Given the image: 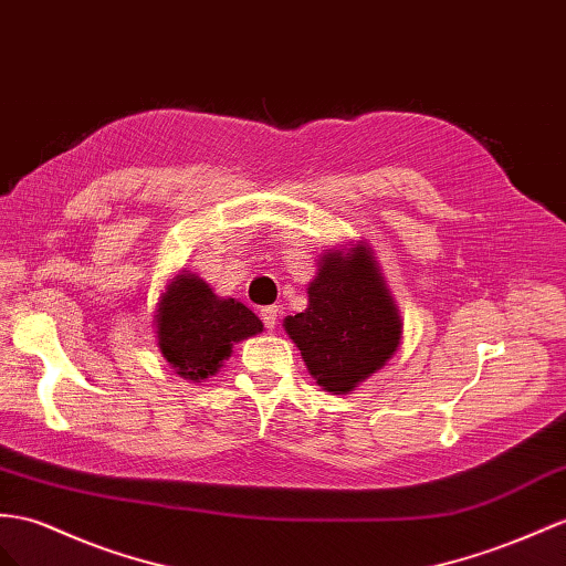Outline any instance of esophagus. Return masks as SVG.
<instances>
[{
    "instance_id": "obj_1",
    "label": "esophagus",
    "mask_w": 566,
    "mask_h": 566,
    "mask_svg": "<svg viewBox=\"0 0 566 566\" xmlns=\"http://www.w3.org/2000/svg\"><path fill=\"white\" fill-rule=\"evenodd\" d=\"M260 317H263V323L268 329H274L277 327V317H280V308L277 306H268L260 311Z\"/></svg>"
}]
</instances>
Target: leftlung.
Segmentation results:
<instances>
[{"label":"left lung","mask_w":566,"mask_h":566,"mask_svg":"<svg viewBox=\"0 0 566 566\" xmlns=\"http://www.w3.org/2000/svg\"><path fill=\"white\" fill-rule=\"evenodd\" d=\"M284 329L315 382L332 395L354 392L397 354L403 321L366 241L321 255L308 308L286 315Z\"/></svg>","instance_id":"1"}]
</instances>
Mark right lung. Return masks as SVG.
I'll return each instance as SVG.
<instances>
[{
  "mask_svg": "<svg viewBox=\"0 0 566 566\" xmlns=\"http://www.w3.org/2000/svg\"><path fill=\"white\" fill-rule=\"evenodd\" d=\"M155 337L167 364L202 382L222 368L234 344L263 332L258 315L237 298H222L191 270L167 282L155 306Z\"/></svg>",
  "mask_w": 566,
  "mask_h": 566,
  "instance_id": "right-lung-1",
  "label": "right lung"
}]
</instances>
